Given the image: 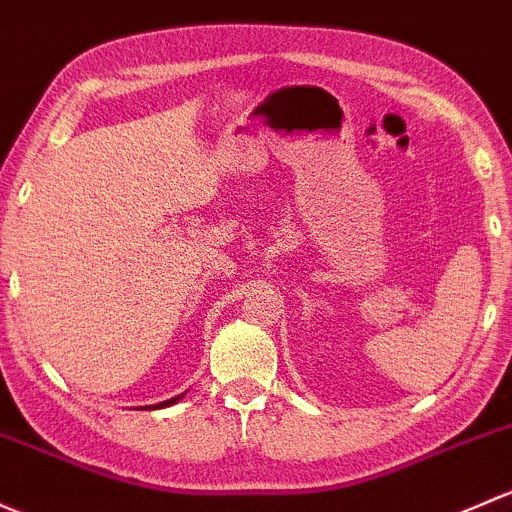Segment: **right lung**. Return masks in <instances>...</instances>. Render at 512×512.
I'll use <instances>...</instances> for the list:
<instances>
[{"label":"right lung","mask_w":512,"mask_h":512,"mask_svg":"<svg viewBox=\"0 0 512 512\" xmlns=\"http://www.w3.org/2000/svg\"><path fill=\"white\" fill-rule=\"evenodd\" d=\"M179 399H182V394H179V397H172V399H167V402H160V404H150V407H140V409H162V407H170V404L179 402Z\"/></svg>","instance_id":"1"}]
</instances>
